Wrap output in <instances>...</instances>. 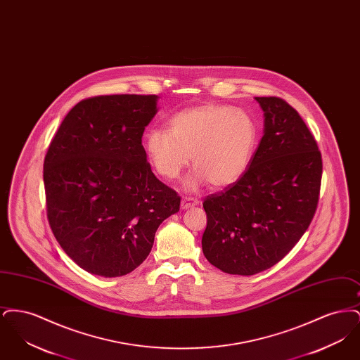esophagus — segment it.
Here are the masks:
<instances>
[{
    "instance_id": "obj_1",
    "label": "esophagus",
    "mask_w": 360,
    "mask_h": 360,
    "mask_svg": "<svg viewBox=\"0 0 360 360\" xmlns=\"http://www.w3.org/2000/svg\"><path fill=\"white\" fill-rule=\"evenodd\" d=\"M198 204V200L197 198H191V197H184L182 201H181V207L182 209H188L191 206H195Z\"/></svg>"
}]
</instances>
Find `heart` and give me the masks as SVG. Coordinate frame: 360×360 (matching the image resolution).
Returning a JSON list of instances; mask_svg holds the SVG:
<instances>
[{
	"label": "heart",
	"instance_id": "1",
	"mask_svg": "<svg viewBox=\"0 0 360 360\" xmlns=\"http://www.w3.org/2000/svg\"><path fill=\"white\" fill-rule=\"evenodd\" d=\"M259 143L257 122L248 112L221 103L186 108L169 120V131L151 128L144 136L150 165L165 179H175L190 163L188 188L206 182L232 186L248 172Z\"/></svg>",
	"mask_w": 360,
	"mask_h": 360
}]
</instances>
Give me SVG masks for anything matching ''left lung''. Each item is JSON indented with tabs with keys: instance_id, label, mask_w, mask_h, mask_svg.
<instances>
[{
	"instance_id": "1",
	"label": "left lung",
	"mask_w": 360,
	"mask_h": 360,
	"mask_svg": "<svg viewBox=\"0 0 360 360\" xmlns=\"http://www.w3.org/2000/svg\"><path fill=\"white\" fill-rule=\"evenodd\" d=\"M264 131L244 176L204 201L202 252L224 273L254 275L276 264L316 213L323 160L298 112L278 97H255Z\"/></svg>"
}]
</instances>
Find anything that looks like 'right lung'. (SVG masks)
Instances as JSON below:
<instances>
[{"label":"right lung","mask_w":360,"mask_h":360,"mask_svg":"<svg viewBox=\"0 0 360 360\" xmlns=\"http://www.w3.org/2000/svg\"><path fill=\"white\" fill-rule=\"evenodd\" d=\"M158 96H97L77 103L44 158L47 217L63 251L87 273L121 276L140 266L181 197L147 162L141 137Z\"/></svg>","instance_id":"obj_1"}]
</instances>
